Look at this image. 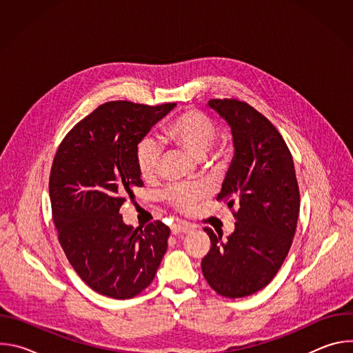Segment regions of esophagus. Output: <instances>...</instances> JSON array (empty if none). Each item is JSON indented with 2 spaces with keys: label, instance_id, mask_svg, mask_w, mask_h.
<instances>
[{
  "label": "esophagus",
  "instance_id": "obj_1",
  "mask_svg": "<svg viewBox=\"0 0 353 353\" xmlns=\"http://www.w3.org/2000/svg\"><path fill=\"white\" fill-rule=\"evenodd\" d=\"M191 226L188 225V223H185V222H177L176 225H173V228H172V232H173V234H179V233H188V232H191Z\"/></svg>",
  "mask_w": 353,
  "mask_h": 353
}]
</instances>
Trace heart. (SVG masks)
Returning <instances> with one entry per match:
<instances>
[{"mask_svg": "<svg viewBox=\"0 0 353 353\" xmlns=\"http://www.w3.org/2000/svg\"><path fill=\"white\" fill-rule=\"evenodd\" d=\"M216 131L215 123L207 114L196 109H187L163 128V141L179 146L198 161L216 166L222 161V149L211 146ZM161 159L162 149L155 139L143 138L138 143L135 161L143 180H150L158 174ZM163 199L179 212L190 214L203 199V192L191 187L174 185L163 192Z\"/></svg>", "mask_w": 353, "mask_h": 353, "instance_id": "heart-1", "label": "heart"}]
</instances>
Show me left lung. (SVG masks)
Returning <instances> with one entry per match:
<instances>
[{"label":"left lung","mask_w":353,"mask_h":353,"mask_svg":"<svg viewBox=\"0 0 353 353\" xmlns=\"http://www.w3.org/2000/svg\"><path fill=\"white\" fill-rule=\"evenodd\" d=\"M230 125L234 158L218 194L232 211L234 232L204 228L211 248L201 261L208 285L237 299L265 288L282 267L296 230L300 194L292 154L275 125L239 99H212Z\"/></svg>","instance_id":"8db88e82"}]
</instances>
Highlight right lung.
<instances>
[{"label": "right lung", "instance_id": "1", "mask_svg": "<svg viewBox=\"0 0 353 353\" xmlns=\"http://www.w3.org/2000/svg\"><path fill=\"white\" fill-rule=\"evenodd\" d=\"M174 106L103 103L72 127L56 152L48 191L59 241L79 278L103 296L139 294L166 253L170 229L163 222L134 229L120 208L143 185L137 145Z\"/></svg>", "mask_w": 353, "mask_h": 353}]
</instances>
